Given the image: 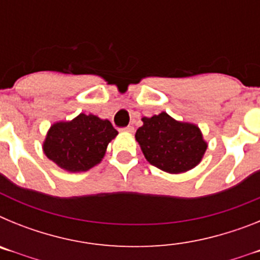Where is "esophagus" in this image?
<instances>
[{"label": "esophagus", "instance_id": "1", "mask_svg": "<svg viewBox=\"0 0 260 260\" xmlns=\"http://www.w3.org/2000/svg\"><path fill=\"white\" fill-rule=\"evenodd\" d=\"M121 130L125 133H134V127L133 126H126V127H122Z\"/></svg>", "mask_w": 260, "mask_h": 260}]
</instances>
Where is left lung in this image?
I'll return each instance as SVG.
<instances>
[{
    "mask_svg": "<svg viewBox=\"0 0 260 260\" xmlns=\"http://www.w3.org/2000/svg\"><path fill=\"white\" fill-rule=\"evenodd\" d=\"M143 126L135 133L144 157L150 164L167 172L182 173L201 162L207 143L198 126L178 122L161 112L157 116L142 118Z\"/></svg>",
    "mask_w": 260,
    "mask_h": 260,
    "instance_id": "8db88e82",
    "label": "left lung"
}]
</instances>
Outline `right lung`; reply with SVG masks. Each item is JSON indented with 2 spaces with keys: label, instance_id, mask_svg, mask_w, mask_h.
<instances>
[{
  "label": "right lung",
  "instance_id": "add662e5",
  "mask_svg": "<svg viewBox=\"0 0 260 260\" xmlns=\"http://www.w3.org/2000/svg\"><path fill=\"white\" fill-rule=\"evenodd\" d=\"M118 134L108 119L80 113L73 121L49 128L43 150L47 157L68 172H84L104 157L107 147Z\"/></svg>",
  "mask_w": 260,
  "mask_h": 260
}]
</instances>
